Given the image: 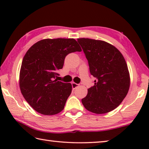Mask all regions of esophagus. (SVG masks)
<instances>
[{
  "mask_svg": "<svg viewBox=\"0 0 149 149\" xmlns=\"http://www.w3.org/2000/svg\"><path fill=\"white\" fill-rule=\"evenodd\" d=\"M72 89H76V88H77L78 86H79V84H76V83L73 82V83H72Z\"/></svg>",
  "mask_w": 149,
  "mask_h": 149,
  "instance_id": "esophagus-1",
  "label": "esophagus"
}]
</instances>
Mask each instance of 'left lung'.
Instances as JSON below:
<instances>
[{"label":"left lung","instance_id":"obj_1","mask_svg":"<svg viewBox=\"0 0 149 149\" xmlns=\"http://www.w3.org/2000/svg\"><path fill=\"white\" fill-rule=\"evenodd\" d=\"M88 60L95 85L82 99L84 107L95 114H105L115 109L127 95L130 73L122 53L108 42L91 39H77Z\"/></svg>","mask_w":149,"mask_h":149}]
</instances>
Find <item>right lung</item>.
Returning a JSON list of instances; mask_svg holds the SVG:
<instances>
[{
    "mask_svg": "<svg viewBox=\"0 0 149 149\" xmlns=\"http://www.w3.org/2000/svg\"><path fill=\"white\" fill-rule=\"evenodd\" d=\"M81 49L74 39H46L29 48L22 60L19 87L29 104L37 112L54 115L64 109L72 84L58 81L65 56Z\"/></svg>",
    "mask_w": 149,
    "mask_h": 149,
    "instance_id": "right-lung-1",
    "label": "right lung"
}]
</instances>
